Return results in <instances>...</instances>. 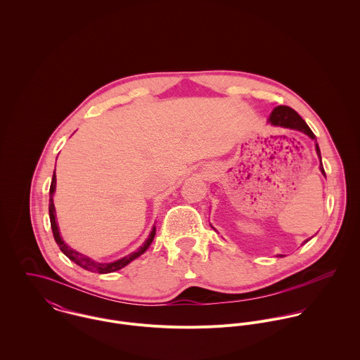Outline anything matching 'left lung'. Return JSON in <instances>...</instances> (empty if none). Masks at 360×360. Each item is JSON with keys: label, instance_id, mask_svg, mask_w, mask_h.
Listing matches in <instances>:
<instances>
[{"label": "left lung", "instance_id": "1", "mask_svg": "<svg viewBox=\"0 0 360 360\" xmlns=\"http://www.w3.org/2000/svg\"><path fill=\"white\" fill-rule=\"evenodd\" d=\"M269 123H271L273 126H280V127H287V129H291V130H298V131L307 134L311 140L316 141V136H314L313 131L309 129L307 122H305L292 108H290V106H285V105L276 106V108L273 109V112L270 113ZM314 148H316V153H317V156H319V159H320V172L326 176L324 169H323V163H321L320 148H319V144H317V143H316ZM305 243H308V240H307ZM305 243H304V244H305Z\"/></svg>", "mask_w": 360, "mask_h": 360}]
</instances>
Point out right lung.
Returning a JSON list of instances; mask_svg holds the SVG:
<instances>
[{
  "label": "right lung",
  "instance_id": "right-lung-1",
  "mask_svg": "<svg viewBox=\"0 0 360 360\" xmlns=\"http://www.w3.org/2000/svg\"><path fill=\"white\" fill-rule=\"evenodd\" d=\"M55 187H56V176L55 173L52 174L51 187H50V206H49V210H50V221H51L52 234H53V238L59 247V250L69 257L72 262H75L76 264H79L80 267L89 270V271H93V273H100V274H106V273H112V271H116V270H120L123 269L124 266H127L130 262H133L134 259H137L139 257H141L151 245V243L154 241L155 233H156V227H153L148 238L146 240V243L134 252L129 254L127 257H122V259H117L115 262H110V263H100L94 259H91L87 255H83L75 250H72L65 241L63 238L60 237L59 234V227H58V221H56V212H55V206H53V194H55Z\"/></svg>",
  "mask_w": 360,
  "mask_h": 360
}]
</instances>
